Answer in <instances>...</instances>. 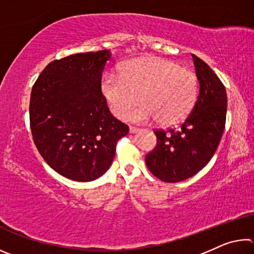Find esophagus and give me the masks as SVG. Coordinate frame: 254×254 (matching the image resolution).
<instances>
[{
    "label": "esophagus",
    "mask_w": 254,
    "mask_h": 254,
    "mask_svg": "<svg viewBox=\"0 0 254 254\" xmlns=\"http://www.w3.org/2000/svg\"><path fill=\"white\" fill-rule=\"evenodd\" d=\"M139 130H140V128L134 127H130V130H128V131H130V133H132V134H133V133L139 132Z\"/></svg>",
    "instance_id": "34e87169"
}]
</instances>
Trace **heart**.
Returning <instances> with one entry per match:
<instances>
[{"mask_svg": "<svg viewBox=\"0 0 254 254\" xmlns=\"http://www.w3.org/2000/svg\"><path fill=\"white\" fill-rule=\"evenodd\" d=\"M199 80L194 71L158 57L133 59L124 66L120 77L107 75L101 89L111 111L119 119L133 112L134 122L156 119L161 126L178 123L190 112L198 94Z\"/></svg>", "mask_w": 254, "mask_h": 254, "instance_id": "b5f03b06", "label": "heart"}]
</instances>
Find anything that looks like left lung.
<instances>
[{"mask_svg": "<svg viewBox=\"0 0 254 254\" xmlns=\"http://www.w3.org/2000/svg\"><path fill=\"white\" fill-rule=\"evenodd\" d=\"M199 93L179 128L154 130L157 145L145 157L149 170L166 183L183 182L207 165L225 127L227 97L224 85L207 64L191 55Z\"/></svg>", "mask_w": 254, "mask_h": 254, "instance_id": "8db88e82", "label": "left lung"}]
</instances>
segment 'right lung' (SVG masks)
<instances>
[{"instance_id":"right-lung-1","label":"right lung","mask_w":254,"mask_h":254,"mask_svg":"<svg viewBox=\"0 0 254 254\" xmlns=\"http://www.w3.org/2000/svg\"><path fill=\"white\" fill-rule=\"evenodd\" d=\"M110 50L54 60L34 83L30 98L33 142L45 161L75 182L104 175L118 140L128 127L111 114L101 89Z\"/></svg>"}]
</instances>
